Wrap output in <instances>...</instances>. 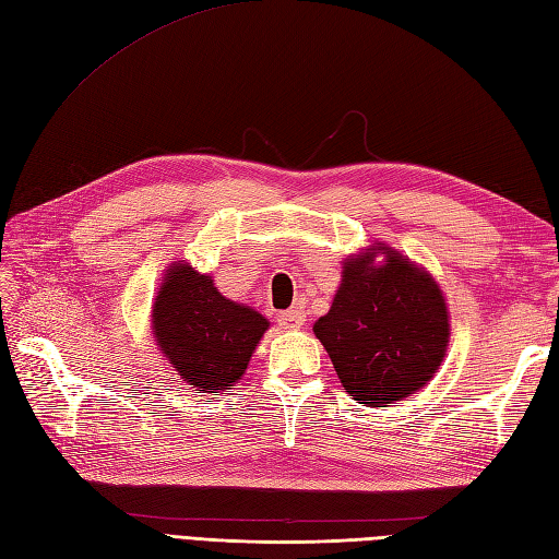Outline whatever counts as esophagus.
<instances>
[{"label":"esophagus","mask_w":559,"mask_h":559,"mask_svg":"<svg viewBox=\"0 0 559 559\" xmlns=\"http://www.w3.org/2000/svg\"><path fill=\"white\" fill-rule=\"evenodd\" d=\"M305 321H307L305 311L297 309V307H293V309H288V311H283L281 317H278V323H281L283 328H290V331H297V328H302Z\"/></svg>","instance_id":"esophagus-1"}]
</instances>
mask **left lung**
Masks as SVG:
<instances>
[{"instance_id":"8db88e82","label":"left lung","mask_w":559,"mask_h":559,"mask_svg":"<svg viewBox=\"0 0 559 559\" xmlns=\"http://www.w3.org/2000/svg\"><path fill=\"white\" fill-rule=\"evenodd\" d=\"M385 264H374V252ZM354 402L382 408L432 380L449 347L447 299L425 269L376 242L342 266L331 311L313 323Z\"/></svg>"}]
</instances>
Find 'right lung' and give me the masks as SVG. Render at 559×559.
Instances as JSON below:
<instances>
[{"label":"right lung","mask_w":559,"mask_h":559,"mask_svg":"<svg viewBox=\"0 0 559 559\" xmlns=\"http://www.w3.org/2000/svg\"><path fill=\"white\" fill-rule=\"evenodd\" d=\"M260 311L231 302L212 276L189 264L167 269L153 305V335L165 359L198 392L231 390L266 333Z\"/></svg>","instance_id":"1"}]
</instances>
